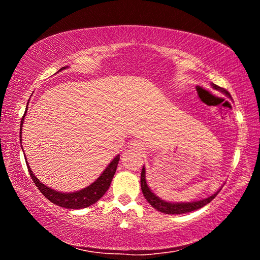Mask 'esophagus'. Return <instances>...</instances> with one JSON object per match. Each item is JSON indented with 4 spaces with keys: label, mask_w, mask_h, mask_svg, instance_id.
Masks as SVG:
<instances>
[{
    "label": "esophagus",
    "mask_w": 260,
    "mask_h": 260,
    "mask_svg": "<svg viewBox=\"0 0 260 260\" xmlns=\"http://www.w3.org/2000/svg\"><path fill=\"white\" fill-rule=\"evenodd\" d=\"M131 147H132V148H135V149H139V150H142L143 144L141 143L140 141L134 140V141H132V142H131Z\"/></svg>",
    "instance_id": "1"
}]
</instances>
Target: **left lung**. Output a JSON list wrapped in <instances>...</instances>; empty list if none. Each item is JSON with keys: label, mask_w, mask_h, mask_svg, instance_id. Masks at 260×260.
Returning <instances> with one entry per match:
<instances>
[{"label": "left lung", "mask_w": 260, "mask_h": 260, "mask_svg": "<svg viewBox=\"0 0 260 260\" xmlns=\"http://www.w3.org/2000/svg\"><path fill=\"white\" fill-rule=\"evenodd\" d=\"M212 87L214 89L220 90L221 93H223L225 95H227L228 98L232 99L231 94L228 93L227 90L223 89V88H220L219 86L214 85V83H212ZM141 189H142L143 196L146 197L148 203L150 204L152 208H155L157 211H160V212L166 213V214H181V213H187V212H191V211L199 210L201 208H203L204 205L210 203V202L212 201L220 191L219 189L217 192H214L212 196L208 197V199L196 201V202H188V203H170V202H165L164 200H160L159 197L156 196L155 193L150 190V188L148 187L147 180H146V169H144V166L142 169V172H141Z\"/></svg>", "instance_id": "obj_1"}]
</instances>
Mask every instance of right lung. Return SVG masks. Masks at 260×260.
Returning a JSON list of instances; mask_svg holds the SVG:
<instances>
[{
    "instance_id": "obj_1",
    "label": "right lung",
    "mask_w": 260,
    "mask_h": 260,
    "mask_svg": "<svg viewBox=\"0 0 260 260\" xmlns=\"http://www.w3.org/2000/svg\"><path fill=\"white\" fill-rule=\"evenodd\" d=\"M68 67L61 68L60 70L67 69ZM27 112V109H26L25 114ZM25 114L21 118V124H20V143H21V127H23V121H24V117ZM120 156L118 155L112 159V161L108 165L107 169L103 171V173L100 175V177L96 179V181H94L89 186L81 189L79 191H74V192H60V191H56L54 189H51L49 187H47L45 183H42L39 181V179L35 177L33 174L32 170L29 169L28 162L26 161V165H27L28 172L30 178H32L33 182L35 186L39 188V190L43 193V196L47 197L51 203H54L58 206H61V208H67V209H85L88 208V206L93 205L96 203L101 197H102L111 184V181L113 179V175L116 173L117 166H118V161H119ZM26 160V158H25Z\"/></svg>"
}]
</instances>
